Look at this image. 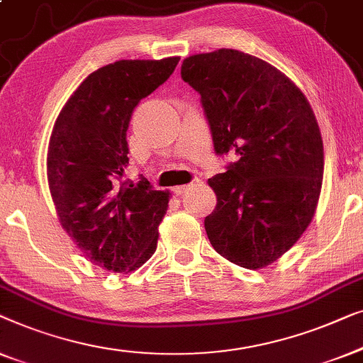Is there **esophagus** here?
<instances>
[{
	"mask_svg": "<svg viewBox=\"0 0 363 363\" xmlns=\"http://www.w3.org/2000/svg\"><path fill=\"white\" fill-rule=\"evenodd\" d=\"M199 182H201V179H196V181H194V182L187 184V186H176L174 189H172V192H174L176 196H182V194H184V192H187L189 189H192V187L199 186Z\"/></svg>",
	"mask_w": 363,
	"mask_h": 363,
	"instance_id": "esophagus-1",
	"label": "esophagus"
}]
</instances>
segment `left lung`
Here are the masks:
<instances>
[{
  "mask_svg": "<svg viewBox=\"0 0 363 363\" xmlns=\"http://www.w3.org/2000/svg\"><path fill=\"white\" fill-rule=\"evenodd\" d=\"M181 77L201 94L217 155L240 157L208 179L217 206L203 222L207 237L238 267H268L318 207L324 147L314 111L293 80L235 49L184 59Z\"/></svg>",
  "mask_w": 363,
  "mask_h": 363,
  "instance_id": "8db88e82",
  "label": "left lung"
}]
</instances>
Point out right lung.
Here are the masks:
<instances>
[{"mask_svg": "<svg viewBox=\"0 0 363 363\" xmlns=\"http://www.w3.org/2000/svg\"><path fill=\"white\" fill-rule=\"evenodd\" d=\"M179 57L116 60L90 74L55 120L48 182L60 225L96 267L130 273L157 247L171 194L123 181L135 106L164 84Z\"/></svg>", "mask_w": 363, "mask_h": 363, "instance_id": "obj_1", "label": "right lung"}]
</instances>
